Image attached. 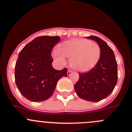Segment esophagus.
<instances>
[{
  "mask_svg": "<svg viewBox=\"0 0 132 132\" xmlns=\"http://www.w3.org/2000/svg\"><path fill=\"white\" fill-rule=\"evenodd\" d=\"M71 73H72V71H71V70H68V71H67V75H68V76H70V75H71Z\"/></svg>",
  "mask_w": 132,
  "mask_h": 132,
  "instance_id": "esophagus-1",
  "label": "esophagus"
}]
</instances>
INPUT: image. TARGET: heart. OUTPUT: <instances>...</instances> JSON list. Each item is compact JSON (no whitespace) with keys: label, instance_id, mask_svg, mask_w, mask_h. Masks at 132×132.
Segmentation results:
<instances>
[{"label":"heart","instance_id":"1","mask_svg":"<svg viewBox=\"0 0 132 132\" xmlns=\"http://www.w3.org/2000/svg\"><path fill=\"white\" fill-rule=\"evenodd\" d=\"M53 52V57L59 62H66L65 57L70 58V64L73 70L86 71L93 68L100 59L101 50L98 44L86 39L66 41Z\"/></svg>","mask_w":132,"mask_h":132}]
</instances>
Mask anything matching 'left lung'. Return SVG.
<instances>
[{"label": "left lung", "instance_id": "8db88e82", "mask_svg": "<svg viewBox=\"0 0 132 132\" xmlns=\"http://www.w3.org/2000/svg\"><path fill=\"white\" fill-rule=\"evenodd\" d=\"M86 38L96 41L100 46V59L90 71L79 73V79L74 85V89L82 99L98 102L108 97L116 87L117 63L113 50L106 42L96 36Z\"/></svg>", "mask_w": 132, "mask_h": 132}]
</instances>
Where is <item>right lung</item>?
<instances>
[{
	"label": "right lung",
	"instance_id": "obj_1",
	"mask_svg": "<svg viewBox=\"0 0 132 132\" xmlns=\"http://www.w3.org/2000/svg\"><path fill=\"white\" fill-rule=\"evenodd\" d=\"M58 36L35 38L20 52L15 68V79L19 92L33 102H40L53 94L58 80L67 77V68L52 66L53 47L60 42Z\"/></svg>",
	"mask_w": 132,
	"mask_h": 132
}]
</instances>
